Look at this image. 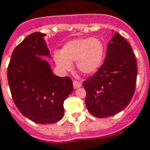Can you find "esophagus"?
<instances>
[{"instance_id": "1", "label": "esophagus", "mask_w": 150, "mask_h": 150, "mask_svg": "<svg viewBox=\"0 0 150 150\" xmlns=\"http://www.w3.org/2000/svg\"><path fill=\"white\" fill-rule=\"evenodd\" d=\"M81 83L79 82V81H78V80H74L73 81V86H74V88H80L81 87Z\"/></svg>"}]
</instances>
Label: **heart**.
<instances>
[{"label": "heart", "mask_w": 150, "mask_h": 150, "mask_svg": "<svg viewBox=\"0 0 150 150\" xmlns=\"http://www.w3.org/2000/svg\"><path fill=\"white\" fill-rule=\"evenodd\" d=\"M104 56V43L99 39L88 37L67 43L62 52L54 54V61L57 67L65 71L71 70V62H76L79 71L83 75H91L99 69Z\"/></svg>", "instance_id": "obj_1"}]
</instances>
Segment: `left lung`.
<instances>
[{"instance_id": "obj_1", "label": "left lung", "mask_w": 150, "mask_h": 150, "mask_svg": "<svg viewBox=\"0 0 150 150\" xmlns=\"http://www.w3.org/2000/svg\"><path fill=\"white\" fill-rule=\"evenodd\" d=\"M137 76V60L132 49L116 32L108 44L104 63L83 83L90 114L107 118L124 110L133 97Z\"/></svg>"}]
</instances>
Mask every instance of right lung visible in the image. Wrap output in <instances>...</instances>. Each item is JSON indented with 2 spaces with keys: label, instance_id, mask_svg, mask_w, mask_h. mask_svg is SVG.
Returning <instances> with one entry per match:
<instances>
[{
  "label": "right lung",
  "instance_id": "obj_1",
  "mask_svg": "<svg viewBox=\"0 0 150 150\" xmlns=\"http://www.w3.org/2000/svg\"><path fill=\"white\" fill-rule=\"evenodd\" d=\"M34 32L13 50L7 71L14 104L23 115L40 123H54L64 115L63 103L73 91L71 79L59 77L41 56L50 57L44 37Z\"/></svg>",
  "mask_w": 150,
  "mask_h": 150
}]
</instances>
